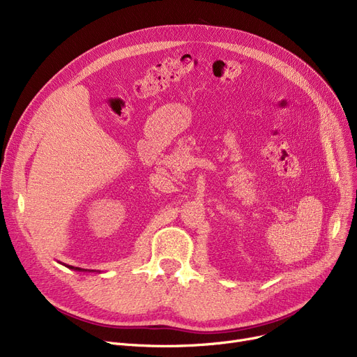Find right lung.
I'll use <instances>...</instances> for the list:
<instances>
[{"label": "right lung", "instance_id": "obj_1", "mask_svg": "<svg viewBox=\"0 0 357 357\" xmlns=\"http://www.w3.org/2000/svg\"><path fill=\"white\" fill-rule=\"evenodd\" d=\"M68 268H70V269H75V271H82V269H79V268H73V266H68Z\"/></svg>", "mask_w": 357, "mask_h": 357}]
</instances>
